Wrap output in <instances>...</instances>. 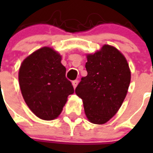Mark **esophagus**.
Here are the masks:
<instances>
[{"instance_id":"1","label":"esophagus","mask_w":153,"mask_h":153,"mask_svg":"<svg viewBox=\"0 0 153 153\" xmlns=\"http://www.w3.org/2000/svg\"><path fill=\"white\" fill-rule=\"evenodd\" d=\"M78 83H79V81H78V80H74V81L72 82V85H73L74 89L76 88V86H78Z\"/></svg>"}]
</instances>
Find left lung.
<instances>
[{
	"label": "left lung",
	"instance_id": "obj_1",
	"mask_svg": "<svg viewBox=\"0 0 153 153\" xmlns=\"http://www.w3.org/2000/svg\"><path fill=\"white\" fill-rule=\"evenodd\" d=\"M87 75L82 77L75 93L83 102L86 117L102 125L117 114L130 83L131 72L122 54L109 45L87 55Z\"/></svg>",
	"mask_w": 153,
	"mask_h": 153
}]
</instances>
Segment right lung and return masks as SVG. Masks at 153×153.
<instances>
[{"mask_svg": "<svg viewBox=\"0 0 153 153\" xmlns=\"http://www.w3.org/2000/svg\"><path fill=\"white\" fill-rule=\"evenodd\" d=\"M61 59L57 51L44 47L27 56L19 70L23 98L32 113L43 120L59 117L67 97L74 93Z\"/></svg>", "mask_w": 153, "mask_h": 153, "instance_id": "obj_1", "label": "right lung"}]
</instances>
